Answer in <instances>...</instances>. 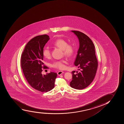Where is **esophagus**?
Wrapping results in <instances>:
<instances>
[{"mask_svg": "<svg viewBox=\"0 0 124 124\" xmlns=\"http://www.w3.org/2000/svg\"><path fill=\"white\" fill-rule=\"evenodd\" d=\"M64 73V72L63 71H58V72H57V74L58 75V76H60V75H62V74H63Z\"/></svg>", "mask_w": 124, "mask_h": 124, "instance_id": "34e87169", "label": "esophagus"}]
</instances>
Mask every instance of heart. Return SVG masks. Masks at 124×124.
I'll return each instance as SVG.
<instances>
[{
    "label": "heart",
    "instance_id": "obj_1",
    "mask_svg": "<svg viewBox=\"0 0 124 124\" xmlns=\"http://www.w3.org/2000/svg\"><path fill=\"white\" fill-rule=\"evenodd\" d=\"M54 46L62 50L65 56L68 57L71 56L74 53L75 49L74 46L71 45H68V42L65 40L58 39L54 42ZM42 54L46 58H50L51 52L48 48H44L42 50ZM65 60L56 61L53 63V67L60 70H64L66 68Z\"/></svg>",
    "mask_w": 124,
    "mask_h": 124
}]
</instances>
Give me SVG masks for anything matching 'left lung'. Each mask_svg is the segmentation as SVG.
<instances>
[{
    "label": "left lung",
    "mask_w": 124,
    "mask_h": 124,
    "mask_svg": "<svg viewBox=\"0 0 124 124\" xmlns=\"http://www.w3.org/2000/svg\"><path fill=\"white\" fill-rule=\"evenodd\" d=\"M78 38V49L74 64L78 67V71L72 72V79L70 86L76 89L87 87L92 82L96 74L98 62L95 46L91 39L85 34L79 31H71Z\"/></svg>",
    "instance_id": "1"
}]
</instances>
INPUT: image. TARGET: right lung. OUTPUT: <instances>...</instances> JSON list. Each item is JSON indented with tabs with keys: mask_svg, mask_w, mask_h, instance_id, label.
I'll return each mask as SVG.
<instances>
[{
	"mask_svg": "<svg viewBox=\"0 0 124 124\" xmlns=\"http://www.w3.org/2000/svg\"><path fill=\"white\" fill-rule=\"evenodd\" d=\"M49 40L46 35L32 38L27 43L21 55V68L26 79L32 87L42 92H47L53 89L57 77L56 73L42 74V66L48 68L42 62V50Z\"/></svg>",
	"mask_w": 124,
	"mask_h": 124,
	"instance_id": "add662e5",
	"label": "right lung"
}]
</instances>
